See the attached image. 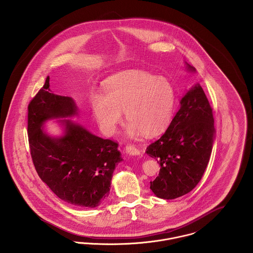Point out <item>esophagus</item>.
<instances>
[{
  "instance_id": "obj_1",
  "label": "esophagus",
  "mask_w": 253,
  "mask_h": 253,
  "mask_svg": "<svg viewBox=\"0 0 253 253\" xmlns=\"http://www.w3.org/2000/svg\"><path fill=\"white\" fill-rule=\"evenodd\" d=\"M126 151L127 154L129 155H133V156H139L141 154L140 150L134 144H127L126 147Z\"/></svg>"
}]
</instances>
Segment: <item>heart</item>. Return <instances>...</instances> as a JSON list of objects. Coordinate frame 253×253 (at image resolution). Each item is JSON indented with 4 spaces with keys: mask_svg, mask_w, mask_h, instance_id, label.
Returning a JSON list of instances; mask_svg holds the SVG:
<instances>
[{
    "mask_svg": "<svg viewBox=\"0 0 253 253\" xmlns=\"http://www.w3.org/2000/svg\"><path fill=\"white\" fill-rule=\"evenodd\" d=\"M104 93H92L90 102L100 127L108 134L122 121V111L128 121L129 135L156 133L169 121L175 101L173 85L167 78L139 70L112 77Z\"/></svg>",
    "mask_w": 253,
    "mask_h": 253,
    "instance_id": "b5f03b06",
    "label": "heart"
}]
</instances>
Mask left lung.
<instances>
[{
  "label": "left lung",
  "instance_id": "1",
  "mask_svg": "<svg viewBox=\"0 0 253 253\" xmlns=\"http://www.w3.org/2000/svg\"><path fill=\"white\" fill-rule=\"evenodd\" d=\"M188 69L196 70L189 64ZM214 133L212 108L202 86L196 84L181 99L165 133L146 149L161 166L159 176L150 182L157 197L173 200L198 185L210 162Z\"/></svg>",
  "mask_w": 253,
  "mask_h": 253
}]
</instances>
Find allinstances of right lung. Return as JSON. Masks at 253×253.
Returning <instances> with one entry per match:
<instances>
[{
    "instance_id": "add662e5",
    "label": "right lung",
    "mask_w": 253,
    "mask_h": 253,
    "mask_svg": "<svg viewBox=\"0 0 253 253\" xmlns=\"http://www.w3.org/2000/svg\"><path fill=\"white\" fill-rule=\"evenodd\" d=\"M77 114L71 97L49 90V78L28 105L30 154L40 178L62 201L82 208H95L108 197L111 179L122 162L118 143L91 134L64 120L65 135L53 138L41 128L53 118Z\"/></svg>"
}]
</instances>
